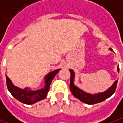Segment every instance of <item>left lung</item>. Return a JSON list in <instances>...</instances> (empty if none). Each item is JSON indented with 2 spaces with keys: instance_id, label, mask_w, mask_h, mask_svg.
Wrapping results in <instances>:
<instances>
[{
  "instance_id": "obj_1",
  "label": "left lung",
  "mask_w": 123,
  "mask_h": 123,
  "mask_svg": "<svg viewBox=\"0 0 123 123\" xmlns=\"http://www.w3.org/2000/svg\"><path fill=\"white\" fill-rule=\"evenodd\" d=\"M109 49L110 51H112V48H109ZM69 71L71 72V83H70L71 92L76 98H77L78 99H79L81 102H82L84 103H86L88 105H94V104L102 102L105 101V99H107V98H109L110 97H111L115 92L118 80H116L113 83V84L105 92L97 93V94L87 93V92H84V90L79 89L74 84V79H75V76H76L75 72L72 69H69ZM117 71L119 73V71H120L119 66H117Z\"/></svg>"
}]
</instances>
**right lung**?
<instances>
[{
    "label": "right lung",
    "mask_w": 123,
    "mask_h": 123,
    "mask_svg": "<svg viewBox=\"0 0 123 123\" xmlns=\"http://www.w3.org/2000/svg\"><path fill=\"white\" fill-rule=\"evenodd\" d=\"M60 70V69H57L52 72L48 73L44 77V87L37 90H32L29 87H26L24 89H21L19 87H17L13 84L11 79L6 75L8 89L9 92L12 94V96L18 101L26 105H33L39 101L45 99L49 90L51 82Z\"/></svg>",
    "instance_id": "add662e5"
}]
</instances>
